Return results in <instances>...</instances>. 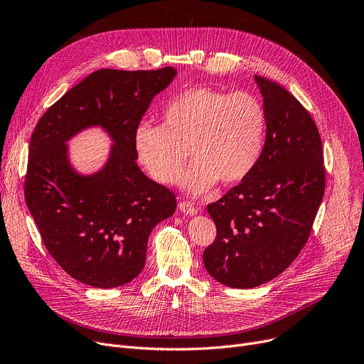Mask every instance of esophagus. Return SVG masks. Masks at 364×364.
<instances>
[{
	"label": "esophagus",
	"instance_id": "1",
	"mask_svg": "<svg viewBox=\"0 0 364 364\" xmlns=\"http://www.w3.org/2000/svg\"><path fill=\"white\" fill-rule=\"evenodd\" d=\"M178 208H180V211L184 213L186 215H196L198 214V208H195L192 203H188V202H180Z\"/></svg>",
	"mask_w": 364,
	"mask_h": 364
}]
</instances>
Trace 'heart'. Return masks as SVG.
<instances>
[{
	"instance_id": "obj_1",
	"label": "heart",
	"mask_w": 364,
	"mask_h": 364,
	"mask_svg": "<svg viewBox=\"0 0 364 364\" xmlns=\"http://www.w3.org/2000/svg\"><path fill=\"white\" fill-rule=\"evenodd\" d=\"M165 127L141 122L134 132V149L153 180L176 183L187 153L193 165L183 187L200 195L217 181H242L259 159L267 114L257 95L225 92L208 87L188 88L164 110Z\"/></svg>"
}]
</instances>
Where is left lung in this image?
I'll list each match as a JSON object with an SVG mask.
<instances>
[{"label": "left lung", "instance_id": "8db88e82", "mask_svg": "<svg viewBox=\"0 0 364 364\" xmlns=\"http://www.w3.org/2000/svg\"><path fill=\"white\" fill-rule=\"evenodd\" d=\"M267 114L258 162L208 213L217 236L203 252L206 272L236 289H251L284 272L307 243L324 195L318 129L279 84L255 75Z\"/></svg>", "mask_w": 364, "mask_h": 364}]
</instances>
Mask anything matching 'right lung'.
Here are the masks:
<instances>
[{
  "label": "right lung",
  "instance_id": "add662e5",
  "mask_svg": "<svg viewBox=\"0 0 364 364\" xmlns=\"http://www.w3.org/2000/svg\"><path fill=\"white\" fill-rule=\"evenodd\" d=\"M177 70L100 69L70 88L36 124L25 199L50 255L94 288H117L143 270L153 227L176 213L172 192L137 165L134 132ZM99 126L112 140L105 165L82 175L67 143Z\"/></svg>",
  "mask_w": 364,
  "mask_h": 364
}]
</instances>
